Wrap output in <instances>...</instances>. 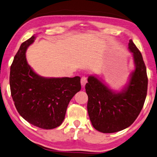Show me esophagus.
Returning a JSON list of instances; mask_svg holds the SVG:
<instances>
[{
  "mask_svg": "<svg viewBox=\"0 0 157 157\" xmlns=\"http://www.w3.org/2000/svg\"><path fill=\"white\" fill-rule=\"evenodd\" d=\"M87 78L86 76H82L81 77V86L82 87H84L85 85L87 83Z\"/></svg>",
  "mask_w": 157,
  "mask_h": 157,
  "instance_id": "esophagus-1",
  "label": "esophagus"
}]
</instances>
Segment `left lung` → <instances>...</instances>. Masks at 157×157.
Instances as JSON below:
<instances>
[{
  "mask_svg": "<svg viewBox=\"0 0 157 157\" xmlns=\"http://www.w3.org/2000/svg\"><path fill=\"white\" fill-rule=\"evenodd\" d=\"M128 46L133 54L135 70L124 90L116 93L94 76H89L86 85L90 119L93 127L101 132L114 133L128 128L144 105L148 81L146 67L141 53L132 40Z\"/></svg>",
  "mask_w": 157,
  "mask_h": 157,
  "instance_id": "obj_1",
  "label": "left lung"
}]
</instances>
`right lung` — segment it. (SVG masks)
<instances>
[{"mask_svg": "<svg viewBox=\"0 0 157 157\" xmlns=\"http://www.w3.org/2000/svg\"><path fill=\"white\" fill-rule=\"evenodd\" d=\"M32 36L21 44L11 65V94L19 114L38 128L54 129L61 125L69 103L81 89V78H44L28 65L25 52Z\"/></svg>", "mask_w": 157, "mask_h": 157, "instance_id": "add662e5", "label": "right lung"}]
</instances>
